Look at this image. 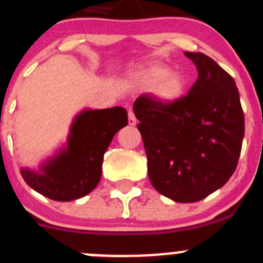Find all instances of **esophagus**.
I'll return each instance as SVG.
<instances>
[{
    "label": "esophagus",
    "mask_w": 263,
    "mask_h": 263,
    "mask_svg": "<svg viewBox=\"0 0 263 263\" xmlns=\"http://www.w3.org/2000/svg\"><path fill=\"white\" fill-rule=\"evenodd\" d=\"M128 123H129V125H132V126L137 125V118H135L134 112H133L132 110L128 111Z\"/></svg>",
    "instance_id": "obj_1"
}]
</instances>
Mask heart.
Returning a JSON list of instances; mask_svg holds the SVG:
<instances>
[{"label": "heart", "mask_w": 263, "mask_h": 263, "mask_svg": "<svg viewBox=\"0 0 263 263\" xmlns=\"http://www.w3.org/2000/svg\"><path fill=\"white\" fill-rule=\"evenodd\" d=\"M135 79L143 87H149L151 93L166 105L178 102L186 89L185 78L160 62H153L138 70Z\"/></svg>", "instance_id": "1"}]
</instances>
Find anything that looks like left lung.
Listing matches in <instances>:
<instances>
[{
    "label": "left lung",
    "instance_id": "obj_1",
    "mask_svg": "<svg viewBox=\"0 0 263 263\" xmlns=\"http://www.w3.org/2000/svg\"><path fill=\"white\" fill-rule=\"evenodd\" d=\"M185 56L198 70L188 95L171 105L143 95L133 110L152 185L173 201L192 203L225 185L235 171L244 114L231 75L201 52Z\"/></svg>",
    "mask_w": 263,
    "mask_h": 263
}]
</instances>
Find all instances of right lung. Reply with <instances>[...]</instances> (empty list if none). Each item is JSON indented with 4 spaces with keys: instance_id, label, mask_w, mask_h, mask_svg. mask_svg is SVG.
<instances>
[{
    "instance_id": "1",
    "label": "right lung",
    "mask_w": 263,
    "mask_h": 263,
    "mask_svg": "<svg viewBox=\"0 0 263 263\" xmlns=\"http://www.w3.org/2000/svg\"><path fill=\"white\" fill-rule=\"evenodd\" d=\"M128 124L123 107L85 110L75 118L66 147L41 166L22 168L25 183L49 199L69 202L87 196L100 183L103 155L114 135Z\"/></svg>"
}]
</instances>
